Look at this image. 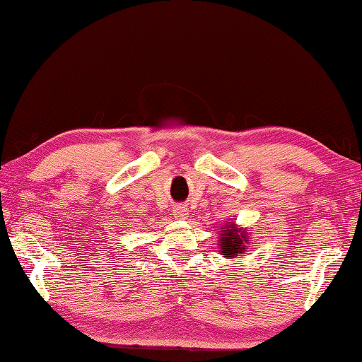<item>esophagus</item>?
Wrapping results in <instances>:
<instances>
[{
    "label": "esophagus",
    "instance_id": "esophagus-1",
    "mask_svg": "<svg viewBox=\"0 0 362 362\" xmlns=\"http://www.w3.org/2000/svg\"><path fill=\"white\" fill-rule=\"evenodd\" d=\"M173 212H174V217H177V218H185L187 214H188V209H187L185 206H175Z\"/></svg>",
    "mask_w": 362,
    "mask_h": 362
}]
</instances>
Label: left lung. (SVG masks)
Instances as JSON below:
<instances>
[{"instance_id":"obj_1","label":"left lung","mask_w":362,"mask_h":362,"mask_svg":"<svg viewBox=\"0 0 362 362\" xmlns=\"http://www.w3.org/2000/svg\"><path fill=\"white\" fill-rule=\"evenodd\" d=\"M220 249L218 252L223 257L235 259L246 250V244L249 241V235L246 230L238 228V226L228 222L223 228H220Z\"/></svg>"}]
</instances>
